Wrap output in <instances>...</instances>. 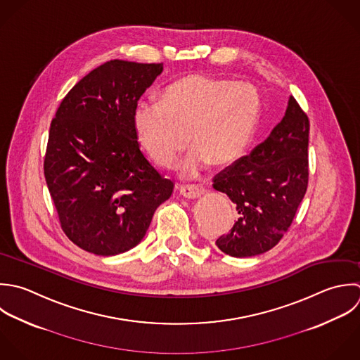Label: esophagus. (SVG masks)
Segmentation results:
<instances>
[{
  "mask_svg": "<svg viewBox=\"0 0 360 360\" xmlns=\"http://www.w3.org/2000/svg\"><path fill=\"white\" fill-rule=\"evenodd\" d=\"M205 188L198 186V185H186L179 188V195L186 198V199H198L205 193Z\"/></svg>",
  "mask_w": 360,
  "mask_h": 360,
  "instance_id": "1",
  "label": "esophagus"
}]
</instances>
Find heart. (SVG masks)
I'll use <instances>...</instances> for the list:
<instances>
[{
    "label": "heart",
    "instance_id": "b5f03b06",
    "mask_svg": "<svg viewBox=\"0 0 360 360\" xmlns=\"http://www.w3.org/2000/svg\"><path fill=\"white\" fill-rule=\"evenodd\" d=\"M261 117L257 89L233 79L189 74L161 92V102L140 99L131 110V126L146 154L169 168L185 146L193 147L179 164L182 178L198 176L212 161L224 165L251 143Z\"/></svg>",
    "mask_w": 360,
    "mask_h": 360
}]
</instances>
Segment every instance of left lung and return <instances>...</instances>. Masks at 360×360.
I'll return each mask as SVG.
<instances>
[{
  "label": "left lung",
  "instance_id": "1",
  "mask_svg": "<svg viewBox=\"0 0 360 360\" xmlns=\"http://www.w3.org/2000/svg\"><path fill=\"white\" fill-rule=\"evenodd\" d=\"M309 119L293 96L283 119L251 154L217 174L213 188L240 214L216 245L234 258L272 250L290 227L309 184Z\"/></svg>",
  "mask_w": 360,
  "mask_h": 360
}]
</instances>
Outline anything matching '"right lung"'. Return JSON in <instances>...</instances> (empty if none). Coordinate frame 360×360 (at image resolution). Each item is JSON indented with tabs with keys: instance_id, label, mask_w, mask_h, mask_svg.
I'll list each match as a JSON object with an SVG mask.
<instances>
[{
	"instance_id": "right-lung-1",
	"label": "right lung",
	"mask_w": 360,
	"mask_h": 360,
	"mask_svg": "<svg viewBox=\"0 0 360 360\" xmlns=\"http://www.w3.org/2000/svg\"><path fill=\"white\" fill-rule=\"evenodd\" d=\"M164 64L110 60L61 101L50 124L44 178L61 229L79 248L110 257L136 247L174 184L140 151L134 103Z\"/></svg>"
}]
</instances>
